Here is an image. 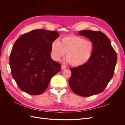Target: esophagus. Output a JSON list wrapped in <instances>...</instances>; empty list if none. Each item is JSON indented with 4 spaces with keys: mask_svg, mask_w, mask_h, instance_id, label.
Returning a JSON list of instances; mask_svg holds the SVG:
<instances>
[{
    "mask_svg": "<svg viewBox=\"0 0 125 125\" xmlns=\"http://www.w3.org/2000/svg\"><path fill=\"white\" fill-rule=\"evenodd\" d=\"M65 68H66V66L65 65H62V69H65Z\"/></svg>",
    "mask_w": 125,
    "mask_h": 125,
    "instance_id": "esophagus-1",
    "label": "esophagus"
}]
</instances>
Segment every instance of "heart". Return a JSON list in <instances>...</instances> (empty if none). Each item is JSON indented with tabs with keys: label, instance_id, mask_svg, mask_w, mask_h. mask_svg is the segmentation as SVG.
<instances>
[{
	"label": "heart",
	"instance_id": "heart-1",
	"mask_svg": "<svg viewBox=\"0 0 125 125\" xmlns=\"http://www.w3.org/2000/svg\"><path fill=\"white\" fill-rule=\"evenodd\" d=\"M94 44L77 35L63 37L60 42L55 40L51 44V54L55 61L59 60L66 52V61L73 66L84 65L91 58Z\"/></svg>",
	"mask_w": 125,
	"mask_h": 125
}]
</instances>
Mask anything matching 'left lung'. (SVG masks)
Segmentation results:
<instances>
[{"instance_id":"obj_1","label":"left lung","mask_w":125,"mask_h":125,"mask_svg":"<svg viewBox=\"0 0 125 125\" xmlns=\"http://www.w3.org/2000/svg\"><path fill=\"white\" fill-rule=\"evenodd\" d=\"M79 34L88 38L94 44L91 58L84 65L70 68L71 76L69 84L78 95L90 96L104 90L114 73L117 54L111 41L100 31L85 30Z\"/></svg>"}]
</instances>
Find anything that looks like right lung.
I'll use <instances>...</instances> for the list:
<instances>
[{"label":"right lung","instance_id":"right-lung-1","mask_svg":"<svg viewBox=\"0 0 125 125\" xmlns=\"http://www.w3.org/2000/svg\"><path fill=\"white\" fill-rule=\"evenodd\" d=\"M59 36L56 31L34 30L15 42L10 56L11 73L19 88L33 95L42 94L61 65L51 56V44Z\"/></svg>","mask_w":125,"mask_h":125}]
</instances>
